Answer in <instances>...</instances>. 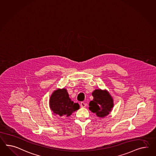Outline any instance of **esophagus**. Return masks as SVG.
Segmentation results:
<instances>
[{
    "mask_svg": "<svg viewBox=\"0 0 156 156\" xmlns=\"http://www.w3.org/2000/svg\"><path fill=\"white\" fill-rule=\"evenodd\" d=\"M86 106H87V104H85L84 102H81L80 103V106H81V108H85Z\"/></svg>",
    "mask_w": 156,
    "mask_h": 156,
    "instance_id": "obj_1",
    "label": "esophagus"
}]
</instances>
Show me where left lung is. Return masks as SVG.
I'll return each mask as SVG.
<instances>
[{"mask_svg":"<svg viewBox=\"0 0 156 156\" xmlns=\"http://www.w3.org/2000/svg\"><path fill=\"white\" fill-rule=\"evenodd\" d=\"M93 100L89 104V109L100 118L108 115L114 107V100L107 90L96 89L92 92Z\"/></svg>","mask_w":156,"mask_h":156,"instance_id":"obj_1","label":"left lung"}]
</instances>
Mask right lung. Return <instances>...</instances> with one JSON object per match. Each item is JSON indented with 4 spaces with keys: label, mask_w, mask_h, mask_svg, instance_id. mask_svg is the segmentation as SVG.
<instances>
[{
    "label": "right lung",
    "mask_w": 156,
    "mask_h": 156,
    "mask_svg": "<svg viewBox=\"0 0 156 156\" xmlns=\"http://www.w3.org/2000/svg\"><path fill=\"white\" fill-rule=\"evenodd\" d=\"M49 105L53 114L60 118L68 117L78 109L80 106L74 103L69 97L66 89H58L50 96Z\"/></svg>",
    "instance_id": "add662e5"
}]
</instances>
